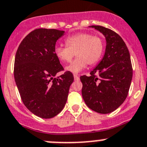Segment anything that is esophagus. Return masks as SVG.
<instances>
[{
  "instance_id": "obj_1",
  "label": "esophagus",
  "mask_w": 147,
  "mask_h": 147,
  "mask_svg": "<svg viewBox=\"0 0 147 147\" xmlns=\"http://www.w3.org/2000/svg\"><path fill=\"white\" fill-rule=\"evenodd\" d=\"M74 79H75V80H78V79H79V76L76 75V74H74Z\"/></svg>"
}]
</instances>
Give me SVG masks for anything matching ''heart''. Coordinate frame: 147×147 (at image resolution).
<instances>
[{"label":"heart","instance_id":"1","mask_svg":"<svg viewBox=\"0 0 147 147\" xmlns=\"http://www.w3.org/2000/svg\"><path fill=\"white\" fill-rule=\"evenodd\" d=\"M66 46H56L54 53L62 63H69L74 58L76 59L70 63L66 70L77 74L86 67L87 64H96L101 59L104 51V43L101 38L89 33H78L65 39Z\"/></svg>","mask_w":147,"mask_h":147}]
</instances>
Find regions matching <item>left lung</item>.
Wrapping results in <instances>:
<instances>
[{
	"instance_id": "1",
	"label": "left lung",
	"mask_w": 147,
	"mask_h": 147,
	"mask_svg": "<svg viewBox=\"0 0 147 147\" xmlns=\"http://www.w3.org/2000/svg\"><path fill=\"white\" fill-rule=\"evenodd\" d=\"M105 36L104 56L89 76L80 77L82 96L88 108L100 114L118 109L126 99L133 75L130 54L119 35L101 26H91Z\"/></svg>"
}]
</instances>
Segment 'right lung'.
I'll list each match as a JSON object with an SVG mask.
<instances>
[{
	"mask_svg": "<svg viewBox=\"0 0 147 147\" xmlns=\"http://www.w3.org/2000/svg\"><path fill=\"white\" fill-rule=\"evenodd\" d=\"M64 32L36 29L24 38L16 54L14 78L21 98L26 108L40 118H53L62 111L74 81L69 71L54 78L63 71L54 49Z\"/></svg>",
	"mask_w": 147,
	"mask_h": 147,
	"instance_id": "obj_1",
	"label": "right lung"
}]
</instances>
